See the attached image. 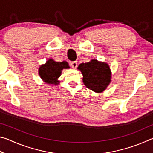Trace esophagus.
<instances>
[{
  "label": "esophagus",
  "instance_id": "34e87169",
  "mask_svg": "<svg viewBox=\"0 0 153 153\" xmlns=\"http://www.w3.org/2000/svg\"><path fill=\"white\" fill-rule=\"evenodd\" d=\"M70 66L72 67V68L76 69L77 67V63L76 61H72L70 63Z\"/></svg>",
  "mask_w": 153,
  "mask_h": 153
}]
</instances>
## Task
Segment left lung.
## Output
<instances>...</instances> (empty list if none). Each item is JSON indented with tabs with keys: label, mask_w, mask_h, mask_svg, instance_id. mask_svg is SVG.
<instances>
[{
	"label": "left lung",
	"mask_w": 153,
	"mask_h": 153,
	"mask_svg": "<svg viewBox=\"0 0 153 153\" xmlns=\"http://www.w3.org/2000/svg\"><path fill=\"white\" fill-rule=\"evenodd\" d=\"M78 69L83 75V82L90 90L102 92L111 82V71L107 63L92 60L88 63H81Z\"/></svg>",
	"instance_id": "left-lung-1"
}]
</instances>
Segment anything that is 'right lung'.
Here are the masks:
<instances>
[{"mask_svg":"<svg viewBox=\"0 0 153 153\" xmlns=\"http://www.w3.org/2000/svg\"><path fill=\"white\" fill-rule=\"evenodd\" d=\"M67 68H69V66L66 61L56 62L49 59L39 68V74L46 83L56 85L59 84L57 79L61 76V70Z\"/></svg>","mask_w":153,"mask_h":153,"instance_id":"right-lung-1","label":"right lung"}]
</instances>
